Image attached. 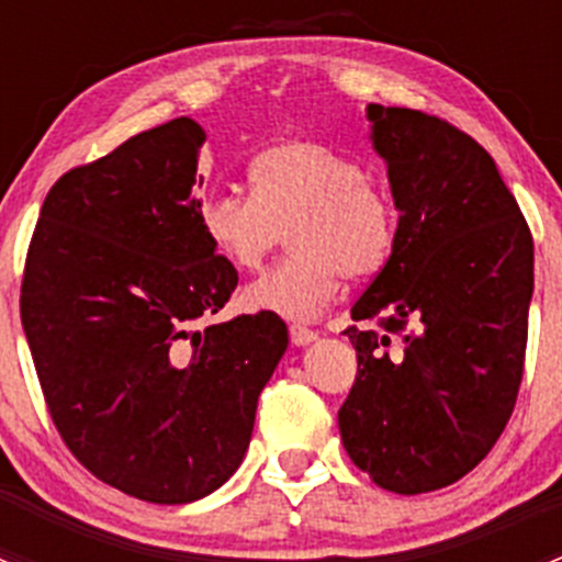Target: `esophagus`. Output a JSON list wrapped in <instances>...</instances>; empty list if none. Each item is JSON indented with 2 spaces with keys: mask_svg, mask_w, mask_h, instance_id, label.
<instances>
[{
  "mask_svg": "<svg viewBox=\"0 0 562 562\" xmlns=\"http://www.w3.org/2000/svg\"><path fill=\"white\" fill-rule=\"evenodd\" d=\"M315 339H317V331H313V328L299 326V323H293L291 326V342L296 345V348H304V345L315 342Z\"/></svg>",
  "mask_w": 562,
  "mask_h": 562,
  "instance_id": "34e87169",
  "label": "esophagus"
}]
</instances>
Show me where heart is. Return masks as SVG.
<instances>
[{
	"label": "heart",
	"instance_id": "1",
	"mask_svg": "<svg viewBox=\"0 0 562 562\" xmlns=\"http://www.w3.org/2000/svg\"><path fill=\"white\" fill-rule=\"evenodd\" d=\"M252 192L217 187L198 220L234 269L255 271L291 231L293 252L245 291L249 310L315 321L342 274L370 277L396 241V209L359 160L315 140H280L249 162Z\"/></svg>",
	"mask_w": 562,
	"mask_h": 562
}]
</instances>
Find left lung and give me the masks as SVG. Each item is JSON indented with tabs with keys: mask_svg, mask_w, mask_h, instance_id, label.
<instances>
[{
	"mask_svg": "<svg viewBox=\"0 0 562 562\" xmlns=\"http://www.w3.org/2000/svg\"><path fill=\"white\" fill-rule=\"evenodd\" d=\"M400 214L386 266L345 328L359 375L339 407L345 451L378 486L422 495L475 468L522 383L532 239L495 160L449 122L367 105Z\"/></svg>",
	"mask_w": 562,
	"mask_h": 562,
	"instance_id": "8db88e82",
	"label": "left lung"
}]
</instances>
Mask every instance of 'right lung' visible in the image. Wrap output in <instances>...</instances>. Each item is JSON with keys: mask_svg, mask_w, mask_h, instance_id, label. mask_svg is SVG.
<instances>
[{"mask_svg": "<svg viewBox=\"0 0 562 562\" xmlns=\"http://www.w3.org/2000/svg\"><path fill=\"white\" fill-rule=\"evenodd\" d=\"M203 140L179 116L61 176L21 285L26 342L67 449L160 506L201 501L236 473L288 348L271 313L201 328L239 282L198 220Z\"/></svg>", "mask_w": 562, "mask_h": 562, "instance_id": "1", "label": "right lung"}]
</instances>
